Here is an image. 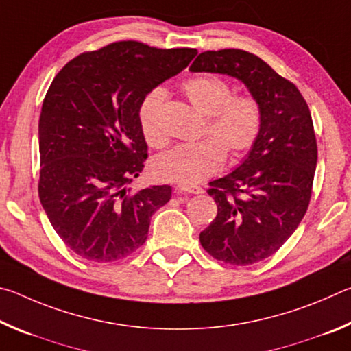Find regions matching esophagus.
<instances>
[{
    "mask_svg": "<svg viewBox=\"0 0 351 351\" xmlns=\"http://www.w3.org/2000/svg\"><path fill=\"white\" fill-rule=\"evenodd\" d=\"M175 190L178 193H192V195H199V193L204 192L203 187L189 186V184H180V186H176Z\"/></svg>",
    "mask_w": 351,
    "mask_h": 351,
    "instance_id": "esophagus-1",
    "label": "esophagus"
}]
</instances>
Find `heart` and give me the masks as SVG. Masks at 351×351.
<instances>
[{
	"label": "heart",
	"instance_id": "heart-1",
	"mask_svg": "<svg viewBox=\"0 0 351 351\" xmlns=\"http://www.w3.org/2000/svg\"><path fill=\"white\" fill-rule=\"evenodd\" d=\"M182 93L195 108L207 116L204 136L195 144L178 145L153 161V173L159 180L197 184L221 170L226 152L232 158L251 150L263 127V110L252 94H232L221 77L203 74L182 83ZM164 93L153 90L142 99L139 127L145 142L161 148L167 142L161 128Z\"/></svg>",
	"mask_w": 351,
	"mask_h": 351
}]
</instances>
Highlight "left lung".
Instances as JSON below:
<instances>
[{"label":"left lung","mask_w":351,"mask_h":351,"mask_svg":"<svg viewBox=\"0 0 351 351\" xmlns=\"http://www.w3.org/2000/svg\"><path fill=\"white\" fill-rule=\"evenodd\" d=\"M190 71L235 77L263 110L260 138L247 158L232 173L209 182L218 213L199 234L213 258L254 265L283 246L310 204L317 162L311 112L294 83L251 52H201Z\"/></svg>","instance_id":"8db88e82"}]
</instances>
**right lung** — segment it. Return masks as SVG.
<instances>
[{
    "instance_id": "obj_1",
    "label": "right lung",
    "mask_w": 351,
    "mask_h": 351,
    "mask_svg": "<svg viewBox=\"0 0 351 351\" xmlns=\"http://www.w3.org/2000/svg\"><path fill=\"white\" fill-rule=\"evenodd\" d=\"M198 54L114 41L74 57L46 93L38 122V197L58 237L93 261L127 257L147 240L170 186L133 192L148 156L139 106Z\"/></svg>"
}]
</instances>
